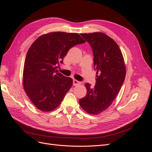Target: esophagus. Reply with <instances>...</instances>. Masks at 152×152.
<instances>
[{
    "label": "esophagus",
    "instance_id": "1",
    "mask_svg": "<svg viewBox=\"0 0 152 152\" xmlns=\"http://www.w3.org/2000/svg\"><path fill=\"white\" fill-rule=\"evenodd\" d=\"M80 82H78L77 80H73V86H78V85H80Z\"/></svg>",
    "mask_w": 152,
    "mask_h": 152
}]
</instances>
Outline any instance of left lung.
<instances>
[{
  "instance_id": "1",
  "label": "left lung",
  "mask_w": 152,
  "mask_h": 152,
  "mask_svg": "<svg viewBox=\"0 0 152 152\" xmlns=\"http://www.w3.org/2000/svg\"><path fill=\"white\" fill-rule=\"evenodd\" d=\"M80 35L92 47L96 78L94 87L85 85L87 95L79 104L86 112L96 115L112 105L124 82L126 67L122 51L109 36L102 32Z\"/></svg>"
}]
</instances>
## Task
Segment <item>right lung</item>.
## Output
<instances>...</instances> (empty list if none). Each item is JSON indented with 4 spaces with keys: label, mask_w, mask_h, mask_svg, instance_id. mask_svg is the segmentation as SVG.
I'll list each match as a JSON object with an SVG mask.
<instances>
[{
    "label": "right lung",
    "mask_w": 152,
    "mask_h": 152,
    "mask_svg": "<svg viewBox=\"0 0 152 152\" xmlns=\"http://www.w3.org/2000/svg\"><path fill=\"white\" fill-rule=\"evenodd\" d=\"M86 42L77 33L42 35L30 47L23 70V86L31 102L42 112L57 108L72 86L71 78L58 72L57 64L70 48Z\"/></svg>",
    "instance_id": "right-lung-1"
}]
</instances>
